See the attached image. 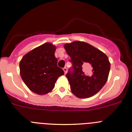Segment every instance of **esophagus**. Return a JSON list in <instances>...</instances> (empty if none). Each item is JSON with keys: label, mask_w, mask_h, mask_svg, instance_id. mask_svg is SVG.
Returning a JSON list of instances; mask_svg holds the SVG:
<instances>
[{"label": "esophagus", "mask_w": 132, "mask_h": 132, "mask_svg": "<svg viewBox=\"0 0 132 132\" xmlns=\"http://www.w3.org/2000/svg\"><path fill=\"white\" fill-rule=\"evenodd\" d=\"M63 71H64L65 73H66L67 72V67H64V68H63Z\"/></svg>", "instance_id": "1"}]
</instances>
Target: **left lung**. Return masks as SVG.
Instances as JSON below:
<instances>
[{"label":"left lung","instance_id":"left-lung-1","mask_svg":"<svg viewBox=\"0 0 132 132\" xmlns=\"http://www.w3.org/2000/svg\"><path fill=\"white\" fill-rule=\"evenodd\" d=\"M64 47L72 64L66 74L71 91L78 98L94 95L107 80L110 69L107 56L84 42L75 41Z\"/></svg>","mask_w":132,"mask_h":132}]
</instances>
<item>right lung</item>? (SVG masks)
<instances>
[{
	"label": "right lung",
	"instance_id": "1",
	"mask_svg": "<svg viewBox=\"0 0 132 132\" xmlns=\"http://www.w3.org/2000/svg\"><path fill=\"white\" fill-rule=\"evenodd\" d=\"M56 47L45 43L25 55L20 62V76L28 88L38 95L50 92L58 78L64 74L57 66Z\"/></svg>",
	"mask_w": 132,
	"mask_h": 132
}]
</instances>
